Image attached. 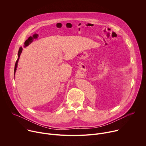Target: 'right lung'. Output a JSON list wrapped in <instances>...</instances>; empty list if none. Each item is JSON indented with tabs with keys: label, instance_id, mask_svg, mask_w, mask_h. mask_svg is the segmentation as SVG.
I'll return each mask as SVG.
<instances>
[{
	"label": "right lung",
	"instance_id": "add662e5",
	"mask_svg": "<svg viewBox=\"0 0 146 146\" xmlns=\"http://www.w3.org/2000/svg\"><path fill=\"white\" fill-rule=\"evenodd\" d=\"M22 51H23V48H22V47H20V48H19V51H18V59L17 60V61H16V63H15V68H14V73H15V71H16V69H17L16 68H17V63H18V59H19V58L20 55H21V54Z\"/></svg>",
	"mask_w": 146,
	"mask_h": 146
}]
</instances>
